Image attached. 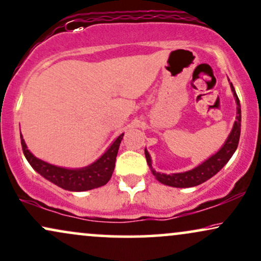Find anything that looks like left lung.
<instances>
[{
	"label": "left lung",
	"mask_w": 261,
	"mask_h": 261,
	"mask_svg": "<svg viewBox=\"0 0 261 261\" xmlns=\"http://www.w3.org/2000/svg\"><path fill=\"white\" fill-rule=\"evenodd\" d=\"M230 87H231L232 93H234L236 104H238V115H236V121L232 127L231 132H230L228 139L225 143L221 147L217 153H215L208 160H206L204 163L198 165L197 168L192 169V170L185 171V172H177V174H161V172H155V170L152 169V161L148 152L145 150V157H146L148 167L151 168L152 174L155 176L161 184L171 186V187L177 188H188V187H195V186L201 185L202 182L207 181L212 176H215L224 165L228 163L231 155L234 154L239 145L240 134H241V106H240V99L238 94L235 92L234 86L230 83Z\"/></svg>",
	"instance_id": "left-lung-1"
}]
</instances>
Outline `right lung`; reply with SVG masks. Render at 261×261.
Wrapping results in <instances>:
<instances>
[{
    "label": "right lung",
    "instance_id": "obj_1",
    "mask_svg": "<svg viewBox=\"0 0 261 261\" xmlns=\"http://www.w3.org/2000/svg\"><path fill=\"white\" fill-rule=\"evenodd\" d=\"M122 138L123 133L110 145L106 153L89 167L81 169H66L49 164L35 157L27 148L22 135H20L22 152L31 167L44 178L70 192L90 191V189L101 187L109 182L114 172L115 162H116L118 147H120Z\"/></svg>",
    "mask_w": 261,
    "mask_h": 261
}]
</instances>
